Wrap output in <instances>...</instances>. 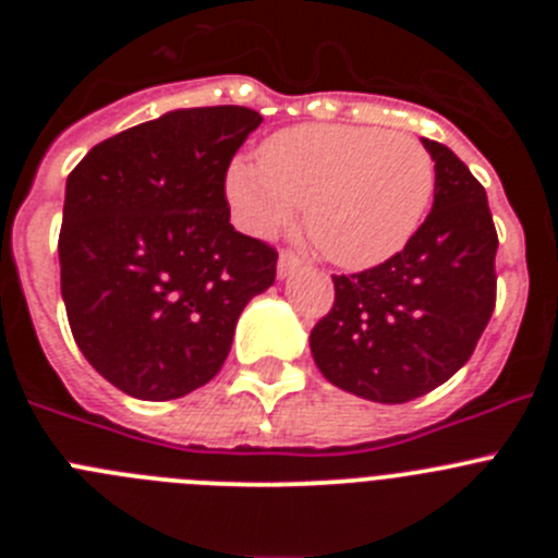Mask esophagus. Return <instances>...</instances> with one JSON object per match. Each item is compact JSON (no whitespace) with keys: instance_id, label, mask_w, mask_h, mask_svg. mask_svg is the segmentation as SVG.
Segmentation results:
<instances>
[{"instance_id":"esophagus-1","label":"esophagus","mask_w":558,"mask_h":558,"mask_svg":"<svg viewBox=\"0 0 558 558\" xmlns=\"http://www.w3.org/2000/svg\"><path fill=\"white\" fill-rule=\"evenodd\" d=\"M302 259L293 254V251H282L279 254V265H276V274H279V279H284V276H293L295 270H302Z\"/></svg>"}]
</instances>
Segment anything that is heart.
<instances>
[{"label": "heart", "mask_w": 558, "mask_h": 558, "mask_svg": "<svg viewBox=\"0 0 558 558\" xmlns=\"http://www.w3.org/2000/svg\"><path fill=\"white\" fill-rule=\"evenodd\" d=\"M436 161L411 133L360 125H295L274 133L259 165L236 159L226 195L256 236L293 223L307 229L329 263L372 268L405 248L430 209Z\"/></svg>", "instance_id": "b5f03b06"}]
</instances>
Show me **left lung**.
<instances>
[{
  "label": "left lung",
  "mask_w": 558,
  "mask_h": 558,
  "mask_svg": "<svg viewBox=\"0 0 558 558\" xmlns=\"http://www.w3.org/2000/svg\"><path fill=\"white\" fill-rule=\"evenodd\" d=\"M433 209L377 268L332 276L335 304L310 332L315 366L354 397L399 405L472 357L495 310L497 231L481 181L441 142Z\"/></svg>",
  "instance_id": "obj_1"
}]
</instances>
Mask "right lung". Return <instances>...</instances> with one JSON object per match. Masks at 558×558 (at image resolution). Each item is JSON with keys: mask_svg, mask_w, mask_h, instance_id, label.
Listing matches in <instances>:
<instances>
[{"mask_svg": "<svg viewBox=\"0 0 558 558\" xmlns=\"http://www.w3.org/2000/svg\"><path fill=\"white\" fill-rule=\"evenodd\" d=\"M263 117L179 108L100 142L69 172L61 295L83 357L128 397L206 386L240 313L276 279L268 243L234 231L226 172Z\"/></svg>", "mask_w": 558, "mask_h": 558, "instance_id": "1", "label": "right lung"}]
</instances>
